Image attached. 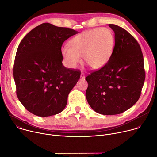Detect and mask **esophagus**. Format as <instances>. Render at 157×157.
Masks as SVG:
<instances>
[{"instance_id": "esophagus-1", "label": "esophagus", "mask_w": 157, "mask_h": 157, "mask_svg": "<svg viewBox=\"0 0 157 157\" xmlns=\"http://www.w3.org/2000/svg\"><path fill=\"white\" fill-rule=\"evenodd\" d=\"M80 78H81V79H84L85 78V75L84 73H81L80 75Z\"/></svg>"}]
</instances>
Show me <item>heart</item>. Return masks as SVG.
<instances>
[{
  "instance_id": "b5f03b06",
  "label": "heart",
  "mask_w": 157,
  "mask_h": 157,
  "mask_svg": "<svg viewBox=\"0 0 157 157\" xmlns=\"http://www.w3.org/2000/svg\"><path fill=\"white\" fill-rule=\"evenodd\" d=\"M115 43L114 33L107 28H96L81 32L69 42V47L61 48L66 65L75 68L84 62L93 70H99L107 63Z\"/></svg>"
}]
</instances>
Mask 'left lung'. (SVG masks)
<instances>
[{"instance_id": "8db88e82", "label": "left lung", "mask_w": 157, "mask_h": 157, "mask_svg": "<svg viewBox=\"0 0 157 157\" xmlns=\"http://www.w3.org/2000/svg\"><path fill=\"white\" fill-rule=\"evenodd\" d=\"M115 33V45L103 68L91 73L86 79L87 101L96 113L121 114L139 100L145 79L143 54L139 43L130 33L109 24Z\"/></svg>"}]
</instances>
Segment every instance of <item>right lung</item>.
<instances>
[{
  "mask_svg": "<svg viewBox=\"0 0 157 157\" xmlns=\"http://www.w3.org/2000/svg\"><path fill=\"white\" fill-rule=\"evenodd\" d=\"M76 33L71 29L43 23L20 43L13 70L16 93L20 102L33 114L48 117L65 108L81 72L63 65L61 47Z\"/></svg>",
  "mask_w": 157,
  "mask_h": 157,
  "instance_id": "1",
  "label": "right lung"
}]
</instances>
